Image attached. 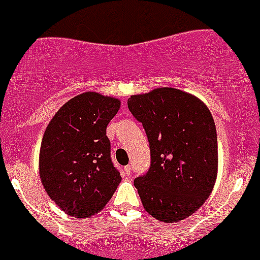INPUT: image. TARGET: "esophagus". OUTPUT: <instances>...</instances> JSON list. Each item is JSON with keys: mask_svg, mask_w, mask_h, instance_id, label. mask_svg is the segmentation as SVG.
Returning a JSON list of instances; mask_svg holds the SVG:
<instances>
[{"mask_svg": "<svg viewBox=\"0 0 260 260\" xmlns=\"http://www.w3.org/2000/svg\"><path fill=\"white\" fill-rule=\"evenodd\" d=\"M123 171H124V174L127 176H129L131 174H132V166L131 165H127V166H124V169H123Z\"/></svg>", "mask_w": 260, "mask_h": 260, "instance_id": "1", "label": "esophagus"}]
</instances>
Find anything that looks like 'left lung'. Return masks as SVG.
<instances>
[{
	"label": "left lung",
	"mask_w": 260,
	"mask_h": 260,
	"mask_svg": "<svg viewBox=\"0 0 260 260\" xmlns=\"http://www.w3.org/2000/svg\"><path fill=\"white\" fill-rule=\"evenodd\" d=\"M128 109L147 135L151 165L135 179L143 208L162 222L193 215L217 176V133L203 102L173 87L132 95Z\"/></svg>",
	"instance_id": "8db88e82"
}]
</instances>
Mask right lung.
<instances>
[{"instance_id":"1","label":"right lung","mask_w":260,"mask_h":260,"mask_svg":"<svg viewBox=\"0 0 260 260\" xmlns=\"http://www.w3.org/2000/svg\"><path fill=\"white\" fill-rule=\"evenodd\" d=\"M119 108L115 98L84 92L63 105L45 129L40 180L50 200L67 215L87 218L100 212L122 180L107 136V125Z\"/></svg>"}]
</instances>
